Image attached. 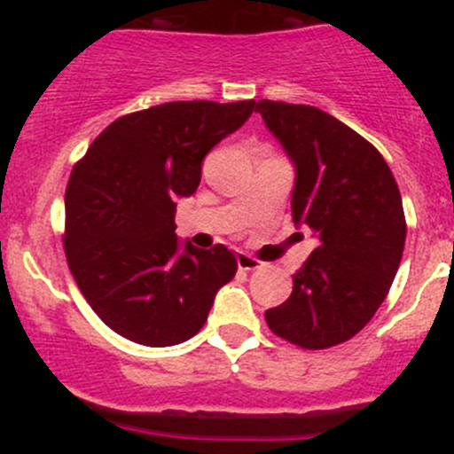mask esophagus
<instances>
[{"mask_svg":"<svg viewBox=\"0 0 454 454\" xmlns=\"http://www.w3.org/2000/svg\"><path fill=\"white\" fill-rule=\"evenodd\" d=\"M237 265H239V270H246V272H250V270H259L263 263H261L259 259H254L253 254L239 253V254H237Z\"/></svg>","mask_w":454,"mask_h":454,"instance_id":"34e87169","label":"esophagus"}]
</instances>
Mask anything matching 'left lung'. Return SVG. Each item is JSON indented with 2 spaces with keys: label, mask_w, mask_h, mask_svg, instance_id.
I'll list each match as a JSON object with an SVG mask.
<instances>
[{
  "label": "left lung",
  "mask_w": 454,
  "mask_h": 454,
  "mask_svg": "<svg viewBox=\"0 0 454 454\" xmlns=\"http://www.w3.org/2000/svg\"><path fill=\"white\" fill-rule=\"evenodd\" d=\"M256 112L294 167L292 219L318 248L292 274V294L265 312L277 336L303 347L340 345L373 318L406 241L391 168L363 136L309 105L259 100Z\"/></svg>",
  "instance_id": "left-lung-1"
}]
</instances>
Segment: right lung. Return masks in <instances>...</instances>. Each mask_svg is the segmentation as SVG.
I'll list each match as a JSON object with an SVG mask.
<instances>
[{
  "label": "right lung",
  "instance_id": "1",
  "mask_svg": "<svg viewBox=\"0 0 454 454\" xmlns=\"http://www.w3.org/2000/svg\"><path fill=\"white\" fill-rule=\"evenodd\" d=\"M254 100H177L114 121L87 149L66 191V256L107 327L146 347H171L204 327L237 272L226 246L176 235V206L201 180L206 153L235 134Z\"/></svg>",
  "mask_w": 454,
  "mask_h": 454
}]
</instances>
